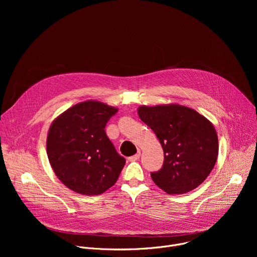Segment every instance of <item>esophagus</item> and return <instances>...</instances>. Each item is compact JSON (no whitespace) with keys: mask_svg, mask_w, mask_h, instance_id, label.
Masks as SVG:
<instances>
[{"mask_svg":"<svg viewBox=\"0 0 257 257\" xmlns=\"http://www.w3.org/2000/svg\"><path fill=\"white\" fill-rule=\"evenodd\" d=\"M139 157H140V151H138L136 155H134V156L128 158V161H130V162H135V161H137V160L139 159Z\"/></svg>","mask_w":257,"mask_h":257,"instance_id":"obj_1","label":"esophagus"}]
</instances>
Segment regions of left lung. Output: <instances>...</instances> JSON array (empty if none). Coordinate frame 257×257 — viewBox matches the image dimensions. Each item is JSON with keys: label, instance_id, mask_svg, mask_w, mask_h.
I'll use <instances>...</instances> for the list:
<instances>
[{"label": "left lung", "instance_id": "1", "mask_svg": "<svg viewBox=\"0 0 257 257\" xmlns=\"http://www.w3.org/2000/svg\"><path fill=\"white\" fill-rule=\"evenodd\" d=\"M138 116L159 138L163 167L151 173L156 184L169 194H184L207 178L213 169L218 140L212 124L193 108L179 105L140 106Z\"/></svg>", "mask_w": 257, "mask_h": 257}]
</instances>
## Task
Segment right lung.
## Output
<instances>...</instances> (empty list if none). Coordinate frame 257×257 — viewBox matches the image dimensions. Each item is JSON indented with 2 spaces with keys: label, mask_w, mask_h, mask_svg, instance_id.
Instances as JSON below:
<instances>
[{
  "label": "right lung",
  "mask_w": 257,
  "mask_h": 257,
  "mask_svg": "<svg viewBox=\"0 0 257 257\" xmlns=\"http://www.w3.org/2000/svg\"><path fill=\"white\" fill-rule=\"evenodd\" d=\"M118 109L88 100L68 108L51 125L47 139L50 164L69 189L97 195L117 182L126 160L104 128Z\"/></svg>",
  "instance_id": "1"
}]
</instances>
